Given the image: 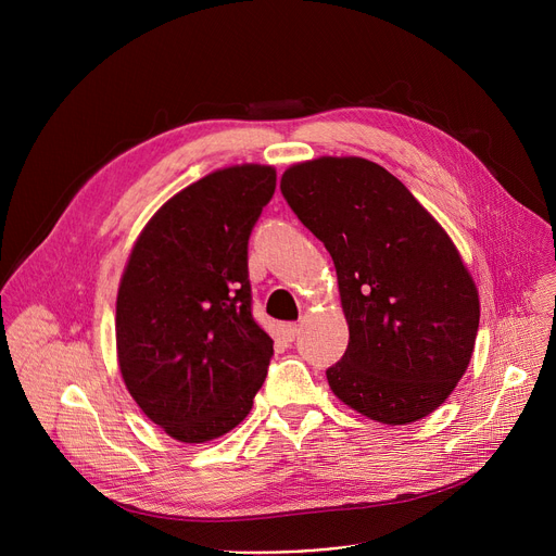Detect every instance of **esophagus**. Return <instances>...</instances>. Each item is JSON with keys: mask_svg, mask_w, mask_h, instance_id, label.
<instances>
[{"mask_svg": "<svg viewBox=\"0 0 556 556\" xmlns=\"http://www.w3.org/2000/svg\"><path fill=\"white\" fill-rule=\"evenodd\" d=\"M279 333H281L286 340L293 342V340L300 336V325H295V323H283V325H279Z\"/></svg>", "mask_w": 556, "mask_h": 556, "instance_id": "obj_1", "label": "esophagus"}]
</instances>
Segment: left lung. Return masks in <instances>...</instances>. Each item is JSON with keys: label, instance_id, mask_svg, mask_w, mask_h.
<instances>
[{"label": "left lung", "instance_id": "8db88e82", "mask_svg": "<svg viewBox=\"0 0 556 556\" xmlns=\"http://www.w3.org/2000/svg\"><path fill=\"white\" fill-rule=\"evenodd\" d=\"M290 210L329 250L349 325L333 394L390 426L440 407L469 367L478 288L444 227L390 170L317 157L281 175Z\"/></svg>", "mask_w": 556, "mask_h": 556}]
</instances>
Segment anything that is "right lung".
<instances>
[{
    "mask_svg": "<svg viewBox=\"0 0 556 556\" xmlns=\"http://www.w3.org/2000/svg\"><path fill=\"white\" fill-rule=\"evenodd\" d=\"M273 166L204 175L139 233L116 295V358L141 413L173 440L237 428L266 381L273 338L252 317L248 241Z\"/></svg>",
    "mask_w": 556,
    "mask_h": 556,
    "instance_id": "add662e5",
    "label": "right lung"
}]
</instances>
